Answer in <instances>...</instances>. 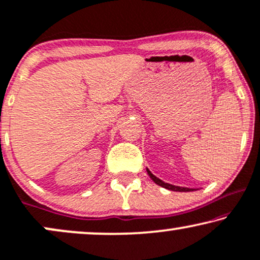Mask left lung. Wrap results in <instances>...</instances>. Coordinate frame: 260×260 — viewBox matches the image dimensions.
<instances>
[{"label":"left lung","instance_id":"left-lung-1","mask_svg":"<svg viewBox=\"0 0 260 260\" xmlns=\"http://www.w3.org/2000/svg\"><path fill=\"white\" fill-rule=\"evenodd\" d=\"M147 170V174H148V176H150L151 177V179L152 181H153L155 184H158V185H160V186H162V188H165V189H169V190H172V191H181V192H185V191H192V190H195V189H190V188H183V186H177V185H172V184H169V183H165V182H162L161 179H159V178H157L155 177V176L152 174V172L148 170V169H146Z\"/></svg>","mask_w":260,"mask_h":260}]
</instances>
